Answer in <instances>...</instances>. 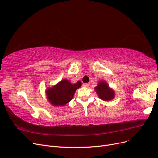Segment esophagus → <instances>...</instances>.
Returning a JSON list of instances; mask_svg holds the SVG:
<instances>
[{"label":"esophagus","instance_id":"34e87169","mask_svg":"<svg viewBox=\"0 0 158 158\" xmlns=\"http://www.w3.org/2000/svg\"><path fill=\"white\" fill-rule=\"evenodd\" d=\"M83 87L88 88L89 86V83H84V84H83Z\"/></svg>","mask_w":158,"mask_h":158}]
</instances>
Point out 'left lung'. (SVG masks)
Wrapping results in <instances>:
<instances>
[{"instance_id": "8db88e82", "label": "left lung", "mask_w": 158, "mask_h": 158, "mask_svg": "<svg viewBox=\"0 0 158 158\" xmlns=\"http://www.w3.org/2000/svg\"><path fill=\"white\" fill-rule=\"evenodd\" d=\"M95 91L101 99L103 101H110L113 99L115 96V92L110 88L107 83L105 81L98 82V85L95 87Z\"/></svg>"}]
</instances>
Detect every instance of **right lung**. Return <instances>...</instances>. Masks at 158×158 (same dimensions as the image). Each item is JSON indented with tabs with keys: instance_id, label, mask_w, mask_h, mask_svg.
Segmentation results:
<instances>
[{
	"instance_id": "obj_1",
	"label": "right lung",
	"mask_w": 158,
	"mask_h": 158,
	"mask_svg": "<svg viewBox=\"0 0 158 158\" xmlns=\"http://www.w3.org/2000/svg\"><path fill=\"white\" fill-rule=\"evenodd\" d=\"M81 86L79 81L71 83L69 80L63 79L52 88L46 89V97L49 103L54 106H63L73 99L77 89Z\"/></svg>"
}]
</instances>
